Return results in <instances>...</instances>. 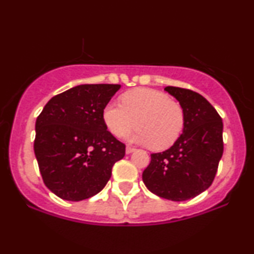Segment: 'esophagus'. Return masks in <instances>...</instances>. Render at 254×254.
Masks as SVG:
<instances>
[{"mask_svg": "<svg viewBox=\"0 0 254 254\" xmlns=\"http://www.w3.org/2000/svg\"><path fill=\"white\" fill-rule=\"evenodd\" d=\"M136 149L133 147H130V145H127V148H125V153L127 154H131V153H133V151H135Z\"/></svg>", "mask_w": 254, "mask_h": 254, "instance_id": "obj_1", "label": "esophagus"}]
</instances>
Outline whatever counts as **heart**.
<instances>
[{
  "label": "heart",
  "mask_w": 254,
  "mask_h": 254,
  "mask_svg": "<svg viewBox=\"0 0 254 254\" xmlns=\"http://www.w3.org/2000/svg\"><path fill=\"white\" fill-rule=\"evenodd\" d=\"M122 104L109 103L103 110V121L113 136L127 133L129 141L150 144L153 149L170 148L182 135L185 117L178 103L166 93L151 88H136L122 95Z\"/></svg>",
  "instance_id": "heart-1"
}]
</instances>
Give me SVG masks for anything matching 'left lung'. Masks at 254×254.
I'll list each match as a JSON object with an SVG mask.
<instances>
[{
	"label": "left lung",
	"mask_w": 254,
	"mask_h": 254,
	"mask_svg": "<svg viewBox=\"0 0 254 254\" xmlns=\"http://www.w3.org/2000/svg\"><path fill=\"white\" fill-rule=\"evenodd\" d=\"M165 90L179 101L185 124L170 149L151 154L142 179L156 196L183 202L212 184L223 154V123L212 105L198 93L172 86Z\"/></svg>",
	"instance_id": "1"
}]
</instances>
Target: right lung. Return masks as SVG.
I'll return each instance as SVG.
<instances>
[{"label":"right lung","mask_w":254,"mask_h":254,"mask_svg":"<svg viewBox=\"0 0 254 254\" xmlns=\"http://www.w3.org/2000/svg\"><path fill=\"white\" fill-rule=\"evenodd\" d=\"M119 84H80L51 98L36 122L34 154L44 184L62 199L99 193L125 155L103 121Z\"/></svg>","instance_id":"right-lung-1"}]
</instances>
